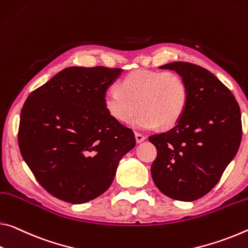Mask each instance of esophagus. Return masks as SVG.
Segmentation results:
<instances>
[{
  "instance_id": "1",
  "label": "esophagus",
  "mask_w": 248,
  "mask_h": 248,
  "mask_svg": "<svg viewBox=\"0 0 248 248\" xmlns=\"http://www.w3.org/2000/svg\"><path fill=\"white\" fill-rule=\"evenodd\" d=\"M135 136H136L137 143H141V142H142V141L145 140V137L143 135H141V133H139V132H136Z\"/></svg>"
}]
</instances>
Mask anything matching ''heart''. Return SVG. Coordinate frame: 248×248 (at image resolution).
I'll return each instance as SVG.
<instances>
[{"label": "heart", "instance_id": "1", "mask_svg": "<svg viewBox=\"0 0 248 248\" xmlns=\"http://www.w3.org/2000/svg\"><path fill=\"white\" fill-rule=\"evenodd\" d=\"M120 89L109 88L104 106L116 123L140 130L170 129L179 124L188 105L186 81L175 72L136 69L121 79Z\"/></svg>", "mask_w": 248, "mask_h": 248}]
</instances>
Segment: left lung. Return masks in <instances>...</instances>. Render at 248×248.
Masks as SVG:
<instances>
[{"instance_id": "obj_1", "label": "left lung", "mask_w": 248, "mask_h": 248, "mask_svg": "<svg viewBox=\"0 0 248 248\" xmlns=\"http://www.w3.org/2000/svg\"><path fill=\"white\" fill-rule=\"evenodd\" d=\"M160 68L180 74L190 97L178 124L149 137L158 151L151 175L163 194L191 202L209 193L236 155L242 140L241 109L231 90L201 66L174 62Z\"/></svg>"}]
</instances>
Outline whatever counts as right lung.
Instances as JSON below:
<instances>
[{
	"instance_id": "obj_1",
	"label": "right lung",
	"mask_w": 248,
	"mask_h": 248,
	"mask_svg": "<svg viewBox=\"0 0 248 248\" xmlns=\"http://www.w3.org/2000/svg\"><path fill=\"white\" fill-rule=\"evenodd\" d=\"M120 68L68 67L31 93L21 111L18 147L38 183L81 204L111 186L135 133L106 111L104 95Z\"/></svg>"
}]
</instances>
